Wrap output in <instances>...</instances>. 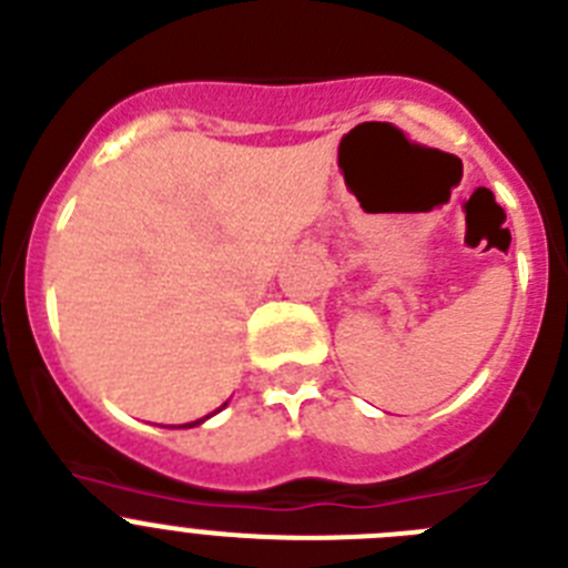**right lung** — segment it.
I'll return each instance as SVG.
<instances>
[{"label": "right lung", "mask_w": 568, "mask_h": 568, "mask_svg": "<svg viewBox=\"0 0 568 568\" xmlns=\"http://www.w3.org/2000/svg\"><path fill=\"white\" fill-rule=\"evenodd\" d=\"M227 405V403H225ZM225 405H222V408H225ZM222 408H216V410H222ZM216 410H213V414H216ZM213 414H207V416H213ZM207 416H202V419H196V423H189V425H180V428H194V425H200V423H205Z\"/></svg>", "instance_id": "obj_1"}]
</instances>
